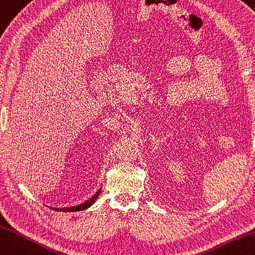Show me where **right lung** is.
<instances>
[{"mask_svg":"<svg viewBox=\"0 0 255 255\" xmlns=\"http://www.w3.org/2000/svg\"><path fill=\"white\" fill-rule=\"evenodd\" d=\"M99 193H100V191L99 192H97V193H96L92 199L90 200H88L87 202H85L84 204H81V205H78V206H75V207H69V208H59V211H63V212H70V211H83V209H86V208H88L90 205L93 204V203L96 201V199H97L98 197V195H99Z\"/></svg>","mask_w":255,"mask_h":255,"instance_id":"right-lung-1","label":"right lung"}]
</instances>
